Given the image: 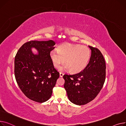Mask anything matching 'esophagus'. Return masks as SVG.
Segmentation results:
<instances>
[{"mask_svg":"<svg viewBox=\"0 0 126 126\" xmlns=\"http://www.w3.org/2000/svg\"><path fill=\"white\" fill-rule=\"evenodd\" d=\"M60 77H62L63 76V73H62V72H60Z\"/></svg>","mask_w":126,"mask_h":126,"instance_id":"obj_1","label":"esophagus"}]
</instances>
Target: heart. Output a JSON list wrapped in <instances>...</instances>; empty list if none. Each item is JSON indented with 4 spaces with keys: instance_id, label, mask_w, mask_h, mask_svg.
I'll use <instances>...</instances> for the list:
<instances>
[{
    "instance_id": "b5f03b06",
    "label": "heart",
    "mask_w": 126,
    "mask_h": 126,
    "mask_svg": "<svg viewBox=\"0 0 126 126\" xmlns=\"http://www.w3.org/2000/svg\"><path fill=\"white\" fill-rule=\"evenodd\" d=\"M50 58L54 66L60 67L62 71L70 70L72 73H78L83 70L88 64L91 56L90 49L86 46L73 45L66 43L59 46L57 50L51 51Z\"/></svg>"
}]
</instances>
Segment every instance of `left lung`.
<instances>
[{
  "mask_svg": "<svg viewBox=\"0 0 126 126\" xmlns=\"http://www.w3.org/2000/svg\"><path fill=\"white\" fill-rule=\"evenodd\" d=\"M92 51L89 63L81 72L73 75L65 74L64 87L69 100L83 105L93 100L102 88L106 77V63L101 51L88 46Z\"/></svg>",
  "mask_w": 126,
  "mask_h": 126,
  "instance_id": "obj_1",
  "label": "left lung"
}]
</instances>
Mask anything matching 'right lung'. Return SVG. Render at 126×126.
I'll use <instances>...</instances> for the list:
<instances>
[{"instance_id":"obj_1","label":"right lung","mask_w":126,"mask_h":126,"mask_svg":"<svg viewBox=\"0 0 126 126\" xmlns=\"http://www.w3.org/2000/svg\"><path fill=\"white\" fill-rule=\"evenodd\" d=\"M55 45L52 40L29 41L19 48L15 58L17 83L23 93L33 101L43 103L49 100L60 77L50 56ZM33 47L38 50V55L32 53Z\"/></svg>"}]
</instances>
